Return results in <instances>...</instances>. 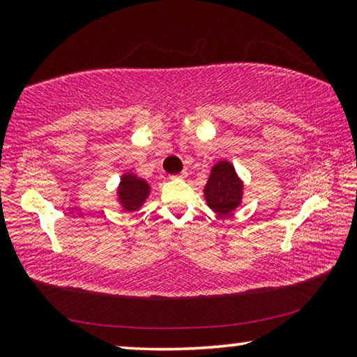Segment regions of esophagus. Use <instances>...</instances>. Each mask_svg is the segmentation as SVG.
<instances>
[{
	"label": "esophagus",
	"instance_id": "esophagus-1",
	"mask_svg": "<svg viewBox=\"0 0 357 357\" xmlns=\"http://www.w3.org/2000/svg\"><path fill=\"white\" fill-rule=\"evenodd\" d=\"M187 176V172H181V173H178V174H172V179H184Z\"/></svg>",
	"mask_w": 357,
	"mask_h": 357
}]
</instances>
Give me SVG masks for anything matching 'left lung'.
Wrapping results in <instances>:
<instances>
[{"instance_id": "obj_1", "label": "left lung", "mask_w": 357, "mask_h": 357, "mask_svg": "<svg viewBox=\"0 0 357 357\" xmlns=\"http://www.w3.org/2000/svg\"><path fill=\"white\" fill-rule=\"evenodd\" d=\"M204 198L208 206L222 215L229 214L239 206L243 200V183L229 162L220 160L213 167L204 187Z\"/></svg>"}]
</instances>
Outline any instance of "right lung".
Listing matches in <instances>:
<instances>
[{
	"label": "right lung",
	"instance_id": "obj_1",
	"mask_svg": "<svg viewBox=\"0 0 357 357\" xmlns=\"http://www.w3.org/2000/svg\"><path fill=\"white\" fill-rule=\"evenodd\" d=\"M149 195V184L144 179L137 178L134 173H126L121 178L118 187V198L126 211L140 209Z\"/></svg>",
	"mask_w": 357,
	"mask_h": 357
}]
</instances>
